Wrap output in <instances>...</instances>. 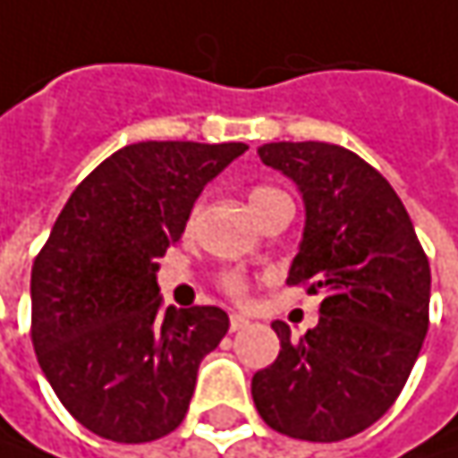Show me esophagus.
<instances>
[{"label": "esophagus", "instance_id": "34e87169", "mask_svg": "<svg viewBox=\"0 0 458 458\" xmlns=\"http://www.w3.org/2000/svg\"><path fill=\"white\" fill-rule=\"evenodd\" d=\"M247 326H250V320H247L245 315H232V318H229V328H232V331H242Z\"/></svg>", "mask_w": 458, "mask_h": 458}]
</instances>
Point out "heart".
<instances>
[{
    "instance_id": "1",
    "label": "heart",
    "mask_w": 458,
    "mask_h": 458,
    "mask_svg": "<svg viewBox=\"0 0 458 458\" xmlns=\"http://www.w3.org/2000/svg\"><path fill=\"white\" fill-rule=\"evenodd\" d=\"M281 195H284V192H281V190H274V187H255V190L250 192V206H252V211H258L260 206L276 200ZM224 286H226L232 294H242V292H245V281L237 276V274H229V276L224 278Z\"/></svg>"
}]
</instances>
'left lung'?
Wrapping results in <instances>:
<instances>
[{
  "label": "left lung",
  "mask_w": 458,
  "mask_h": 458,
  "mask_svg": "<svg viewBox=\"0 0 458 458\" xmlns=\"http://www.w3.org/2000/svg\"><path fill=\"white\" fill-rule=\"evenodd\" d=\"M266 166L305 203L286 284L323 294L318 326L252 376V402L289 438L334 443L377 422L402 394L428 334L430 263L394 187L357 153L331 143H266Z\"/></svg>",
  "instance_id": "1"
}]
</instances>
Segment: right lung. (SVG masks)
I'll use <instances>...</instances> for the list:
<instances>
[{
	"label": "right lung",
	"instance_id": "obj_1",
	"mask_svg": "<svg viewBox=\"0 0 458 458\" xmlns=\"http://www.w3.org/2000/svg\"><path fill=\"white\" fill-rule=\"evenodd\" d=\"M245 143L146 140L119 148L75 187L30 271V336L64 409L116 443L169 436L203 357L229 331L221 308H161L158 258L203 187Z\"/></svg>",
	"mask_w": 458,
	"mask_h": 458
}]
</instances>
